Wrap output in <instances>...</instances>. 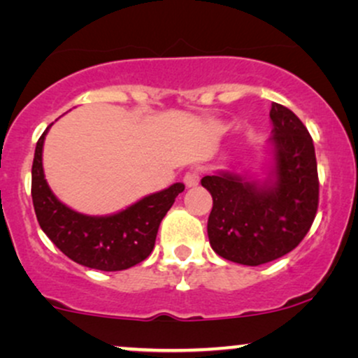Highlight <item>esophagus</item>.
<instances>
[{
  "label": "esophagus",
  "mask_w": 358,
  "mask_h": 358,
  "mask_svg": "<svg viewBox=\"0 0 358 358\" xmlns=\"http://www.w3.org/2000/svg\"><path fill=\"white\" fill-rule=\"evenodd\" d=\"M182 180L184 184H186V187H196L201 180V174L197 171H187L186 174H184Z\"/></svg>",
  "instance_id": "1"
}]
</instances>
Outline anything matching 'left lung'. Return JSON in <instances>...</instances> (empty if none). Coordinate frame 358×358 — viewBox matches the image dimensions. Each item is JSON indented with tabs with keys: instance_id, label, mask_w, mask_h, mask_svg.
<instances>
[{
	"instance_id": "left-lung-1",
	"label": "left lung",
	"mask_w": 358,
	"mask_h": 358,
	"mask_svg": "<svg viewBox=\"0 0 358 358\" xmlns=\"http://www.w3.org/2000/svg\"><path fill=\"white\" fill-rule=\"evenodd\" d=\"M275 179L259 184L229 171L201 179L213 196L211 248L229 262L258 266L289 253L312 228L318 172L312 136L289 108L271 103Z\"/></svg>"
}]
</instances>
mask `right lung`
Returning <instances> with one entry per match:
<instances>
[{
	"instance_id": "1",
	"label": "right lung",
	"mask_w": 358,
	"mask_h": 358,
	"mask_svg": "<svg viewBox=\"0 0 358 358\" xmlns=\"http://www.w3.org/2000/svg\"><path fill=\"white\" fill-rule=\"evenodd\" d=\"M50 127L38 138L31 167L33 208L40 228L63 255L87 268L120 271L144 262L152 253L162 217L184 191V184H172L110 216L73 211L57 199L43 174L41 152Z\"/></svg>"
}]
</instances>
